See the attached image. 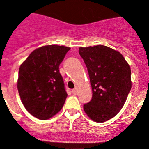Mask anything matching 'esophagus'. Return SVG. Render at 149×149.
<instances>
[{
  "mask_svg": "<svg viewBox=\"0 0 149 149\" xmlns=\"http://www.w3.org/2000/svg\"><path fill=\"white\" fill-rule=\"evenodd\" d=\"M72 93H73L74 95H77V93H78V89H77V88H74V89H73L72 90Z\"/></svg>",
  "mask_w": 149,
  "mask_h": 149,
  "instance_id": "1",
  "label": "esophagus"
}]
</instances>
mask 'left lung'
<instances>
[{
    "instance_id": "left-lung-1",
    "label": "left lung",
    "mask_w": 149,
    "mask_h": 149,
    "mask_svg": "<svg viewBox=\"0 0 149 149\" xmlns=\"http://www.w3.org/2000/svg\"><path fill=\"white\" fill-rule=\"evenodd\" d=\"M79 54L87 67L93 90L84 110L94 122H106L125 104L131 89V68L120 52L107 46L81 47Z\"/></svg>"
}]
</instances>
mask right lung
<instances>
[{"label": "right lung", "instance_id": "right-lung-1", "mask_svg": "<svg viewBox=\"0 0 149 149\" xmlns=\"http://www.w3.org/2000/svg\"><path fill=\"white\" fill-rule=\"evenodd\" d=\"M69 50L63 45L42 46L20 65L18 93L26 110L37 119H50L64 105L68 95L59 65Z\"/></svg>", "mask_w": 149, "mask_h": 149}]
</instances>
